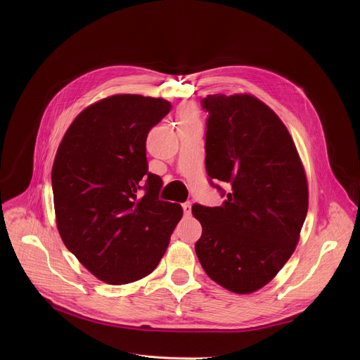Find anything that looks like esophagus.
Instances as JSON below:
<instances>
[{"label": "esophagus", "instance_id": "obj_1", "mask_svg": "<svg viewBox=\"0 0 360 360\" xmlns=\"http://www.w3.org/2000/svg\"><path fill=\"white\" fill-rule=\"evenodd\" d=\"M191 202H185V203H182V210H184V214L188 217V215H191Z\"/></svg>", "mask_w": 360, "mask_h": 360}]
</instances>
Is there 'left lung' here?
I'll use <instances>...</instances> for the list:
<instances>
[{
  "instance_id": "left-lung-1",
  "label": "left lung",
  "mask_w": 360,
  "mask_h": 360,
  "mask_svg": "<svg viewBox=\"0 0 360 360\" xmlns=\"http://www.w3.org/2000/svg\"><path fill=\"white\" fill-rule=\"evenodd\" d=\"M205 167L226 199L195 203V243L207 275L235 293L269 283L292 256L307 214V182L295 142L279 117L248 94L208 95ZM226 183V194L214 182Z\"/></svg>"
}]
</instances>
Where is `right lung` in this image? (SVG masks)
Instances as JSON below:
<instances>
[{"label": "right lung", "mask_w": 360, "mask_h": 360, "mask_svg": "<svg viewBox=\"0 0 360 360\" xmlns=\"http://www.w3.org/2000/svg\"><path fill=\"white\" fill-rule=\"evenodd\" d=\"M171 111L162 98L121 94L85 108L65 132L53 165L57 228L64 245L98 279L125 285L164 256L182 207L158 198L145 141Z\"/></svg>", "instance_id": "1"}]
</instances>
